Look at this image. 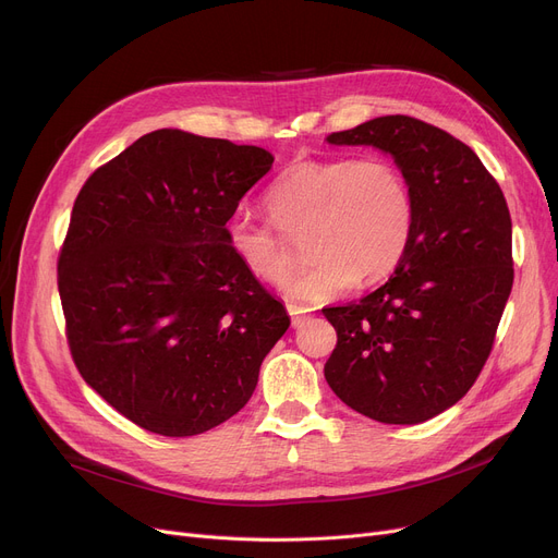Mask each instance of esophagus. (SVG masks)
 Instances as JSON below:
<instances>
[{"instance_id": "obj_1", "label": "esophagus", "mask_w": 558, "mask_h": 558, "mask_svg": "<svg viewBox=\"0 0 558 558\" xmlns=\"http://www.w3.org/2000/svg\"><path fill=\"white\" fill-rule=\"evenodd\" d=\"M287 312H289V316H291V326H294V328L303 326L305 320L310 318L307 310H303V307H299V305H287Z\"/></svg>"}]
</instances>
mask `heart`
Listing matches in <instances>:
<instances>
[{"instance_id": "b5f03b06", "label": "heart", "mask_w": 558, "mask_h": 558, "mask_svg": "<svg viewBox=\"0 0 558 558\" xmlns=\"http://www.w3.org/2000/svg\"><path fill=\"white\" fill-rule=\"evenodd\" d=\"M269 221L232 215L226 246L255 280L278 284L291 267L284 234L310 230L312 267L287 284L305 305L332 301L357 280L391 276L414 230V194L402 169L385 156L307 158L289 165L264 196Z\"/></svg>"}]
</instances>
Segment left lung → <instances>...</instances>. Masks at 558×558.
Returning <instances> with one entry per match:
<instances>
[{"mask_svg":"<svg viewBox=\"0 0 558 558\" xmlns=\"http://www.w3.org/2000/svg\"><path fill=\"white\" fill-rule=\"evenodd\" d=\"M328 142L391 154L416 215L389 282L324 310L337 330L326 379L373 421H429L468 393L493 350L513 287L507 198L471 146L416 117H375Z\"/></svg>","mask_w":558,"mask_h":558,"instance_id":"8db88e82","label":"left lung"}]
</instances>
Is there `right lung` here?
I'll use <instances>...</instances> for the list:
<instances>
[{"label": "right lung", "mask_w": 558, "mask_h": 558, "mask_svg": "<svg viewBox=\"0 0 558 558\" xmlns=\"http://www.w3.org/2000/svg\"><path fill=\"white\" fill-rule=\"evenodd\" d=\"M274 156L160 129L81 187L58 294L81 377L135 425L203 434L248 402L289 316L226 246L223 226Z\"/></svg>", "instance_id": "obj_1"}]
</instances>
